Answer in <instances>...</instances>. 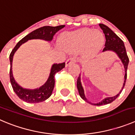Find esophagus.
Wrapping results in <instances>:
<instances>
[{"mask_svg": "<svg viewBox=\"0 0 135 135\" xmlns=\"http://www.w3.org/2000/svg\"><path fill=\"white\" fill-rule=\"evenodd\" d=\"M76 62V60L75 58L70 57L66 60V62H65V65H66V66H69L70 63H72V62Z\"/></svg>", "mask_w": 135, "mask_h": 135, "instance_id": "34e87169", "label": "esophagus"}]
</instances>
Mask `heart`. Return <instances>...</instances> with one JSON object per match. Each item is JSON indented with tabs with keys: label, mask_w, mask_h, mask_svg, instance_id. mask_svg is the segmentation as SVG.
I'll list each match as a JSON object with an SVG mask.
<instances>
[{
	"label": "heart",
	"mask_w": 135,
	"mask_h": 135,
	"mask_svg": "<svg viewBox=\"0 0 135 135\" xmlns=\"http://www.w3.org/2000/svg\"><path fill=\"white\" fill-rule=\"evenodd\" d=\"M104 37L99 30L82 28L72 32H65L61 36V44L68 51L83 50L87 57L96 55L103 46Z\"/></svg>",
	"instance_id": "b5f03b06"
}]
</instances>
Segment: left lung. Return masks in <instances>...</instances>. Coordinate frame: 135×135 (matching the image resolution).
Wrapping results in <instances>:
<instances>
[{"label": "left lung", "mask_w": 135, "mask_h": 135, "mask_svg": "<svg viewBox=\"0 0 135 135\" xmlns=\"http://www.w3.org/2000/svg\"><path fill=\"white\" fill-rule=\"evenodd\" d=\"M99 26H100V28L103 30L106 38L105 45H104L105 47L103 49V52L107 51V50H112V51L115 52V53L118 55L119 59L121 60V62H123V65H124L125 74H124V80L123 87H122L121 90L119 92V94H117V95H115V96L114 97H112L106 98V99H103L101 102H100V103H96V104H93V103L89 102L87 99H86V98L85 97V93H84V89H83V86H82L81 85V82H80V75H79V76L78 77L77 79V85H77V89L78 90H79V94H80V97H81L84 100L87 102V103H89L90 104H93V105L97 106L109 104V103L114 101V100L120 95L122 90H123V88H124V85H125L127 76V67H128V62H129V59H128V56H127V51H126L125 46H124L123 41H122L121 39L117 36L111 29H110V28L108 27L107 26H106V25H103V24H99Z\"/></svg>", "instance_id": "1"}]
</instances>
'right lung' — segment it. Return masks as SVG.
Instances as JSON below:
<instances>
[{
	"label": "right lung",
	"instance_id": "1",
	"mask_svg": "<svg viewBox=\"0 0 135 135\" xmlns=\"http://www.w3.org/2000/svg\"><path fill=\"white\" fill-rule=\"evenodd\" d=\"M65 25H60L57 26H45L39 28L38 29L32 31L31 33L26 35V36L22 38L16 46L12 49V52L10 54V62H11V68H10V80H11V85L13 89V90L16 93V95L24 101L30 103H38L46 100L52 94L54 86H55V75L57 72L65 68V63L54 64L52 66L50 70V75L46 80V83L41 87L36 89H24L20 86L18 83L15 81L13 77L12 70V59L15 52L17 49L22 45V44L26 42L28 40L31 39H42L46 41H51L52 40L53 36L55 33L58 32L59 30L62 29L65 27Z\"/></svg>",
	"mask_w": 135,
	"mask_h": 135
}]
</instances>
